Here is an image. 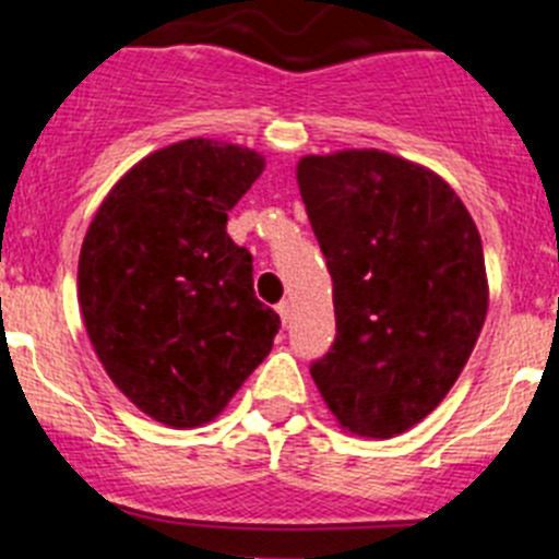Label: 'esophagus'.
I'll use <instances>...</instances> for the list:
<instances>
[{"label": "esophagus", "mask_w": 559, "mask_h": 559, "mask_svg": "<svg viewBox=\"0 0 559 559\" xmlns=\"http://www.w3.org/2000/svg\"><path fill=\"white\" fill-rule=\"evenodd\" d=\"M276 313H280V319H283V324H288L290 322V302H280L276 305Z\"/></svg>", "instance_id": "obj_1"}]
</instances>
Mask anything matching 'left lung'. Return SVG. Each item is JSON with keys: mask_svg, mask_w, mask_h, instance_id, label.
<instances>
[{"mask_svg": "<svg viewBox=\"0 0 559 559\" xmlns=\"http://www.w3.org/2000/svg\"><path fill=\"white\" fill-rule=\"evenodd\" d=\"M333 276L335 341L310 364L341 426L389 439L442 403L487 316L481 237L437 173L383 151L296 165Z\"/></svg>", "mask_w": 559, "mask_h": 559, "instance_id": "8db88e82", "label": "left lung"}]
</instances>
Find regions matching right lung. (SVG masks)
<instances>
[{
	"instance_id": "1",
	"label": "right lung",
	"mask_w": 559,
	"mask_h": 559,
	"mask_svg": "<svg viewBox=\"0 0 559 559\" xmlns=\"http://www.w3.org/2000/svg\"><path fill=\"white\" fill-rule=\"evenodd\" d=\"M263 173L249 147L185 140L117 181L88 226L78 296L95 353L133 406L173 428L224 412L280 316L254 296L229 210Z\"/></svg>"
}]
</instances>
